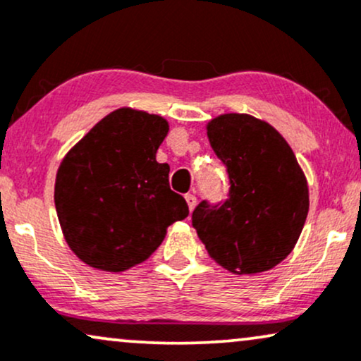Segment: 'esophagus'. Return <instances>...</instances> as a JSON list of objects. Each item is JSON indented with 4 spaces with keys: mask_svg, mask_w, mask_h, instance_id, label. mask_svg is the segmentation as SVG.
Here are the masks:
<instances>
[{
    "mask_svg": "<svg viewBox=\"0 0 361 361\" xmlns=\"http://www.w3.org/2000/svg\"><path fill=\"white\" fill-rule=\"evenodd\" d=\"M185 200H186V203H188L190 212H192L193 208H195V205H197V197H195L193 193H186L185 195Z\"/></svg>",
    "mask_w": 361,
    "mask_h": 361,
    "instance_id": "esophagus-1",
    "label": "esophagus"
}]
</instances>
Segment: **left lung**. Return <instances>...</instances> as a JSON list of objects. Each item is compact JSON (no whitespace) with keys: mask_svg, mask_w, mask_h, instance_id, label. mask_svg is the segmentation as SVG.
Returning a JSON list of instances; mask_svg holds the SVG:
<instances>
[{"mask_svg":"<svg viewBox=\"0 0 361 361\" xmlns=\"http://www.w3.org/2000/svg\"><path fill=\"white\" fill-rule=\"evenodd\" d=\"M227 168L228 198L202 200L192 225L208 255L233 274H257L284 260L305 227L310 195L286 139L249 114H224L207 126Z\"/></svg>","mask_w":361,"mask_h":361,"instance_id":"left-lung-1","label":"left lung"}]
</instances>
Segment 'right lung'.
<instances>
[{
    "mask_svg": "<svg viewBox=\"0 0 361 361\" xmlns=\"http://www.w3.org/2000/svg\"><path fill=\"white\" fill-rule=\"evenodd\" d=\"M163 117L123 107L97 123L65 156L55 208L65 240L90 267L121 272L161 245L166 228L188 216L156 161L168 134Z\"/></svg>",
    "mask_w": 361,
    "mask_h": 361,
    "instance_id": "right-lung-1",
    "label": "right lung"
}]
</instances>
